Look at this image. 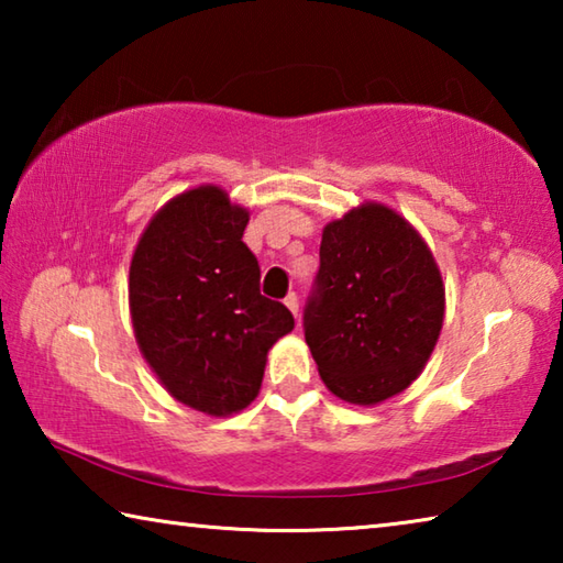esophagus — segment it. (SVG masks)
<instances>
[{"instance_id":"obj_1","label":"esophagus","mask_w":563,"mask_h":563,"mask_svg":"<svg viewBox=\"0 0 563 563\" xmlns=\"http://www.w3.org/2000/svg\"><path fill=\"white\" fill-rule=\"evenodd\" d=\"M283 302L288 305V310L292 312L295 318H298V312H300V300H298V295H295V292H288V298H285Z\"/></svg>"}]
</instances>
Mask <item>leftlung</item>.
<instances>
[{
  "label": "left lung",
  "mask_w": 563,
  "mask_h": 563,
  "mask_svg": "<svg viewBox=\"0 0 563 563\" xmlns=\"http://www.w3.org/2000/svg\"><path fill=\"white\" fill-rule=\"evenodd\" d=\"M442 320V273L397 211L367 201L322 228L302 328L332 395L369 407L402 393L430 360Z\"/></svg>",
  "instance_id": "obj_1"
}]
</instances>
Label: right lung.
<instances>
[{
  "label": "right lung",
  "instance_id": "right-lung-1",
  "mask_svg": "<svg viewBox=\"0 0 563 563\" xmlns=\"http://www.w3.org/2000/svg\"><path fill=\"white\" fill-rule=\"evenodd\" d=\"M247 218L223 188H190L151 218L131 258L141 355L170 397L211 417L258 397L268 350L295 328L283 302L261 295Z\"/></svg>",
  "mask_w": 563,
  "mask_h": 563
}]
</instances>
